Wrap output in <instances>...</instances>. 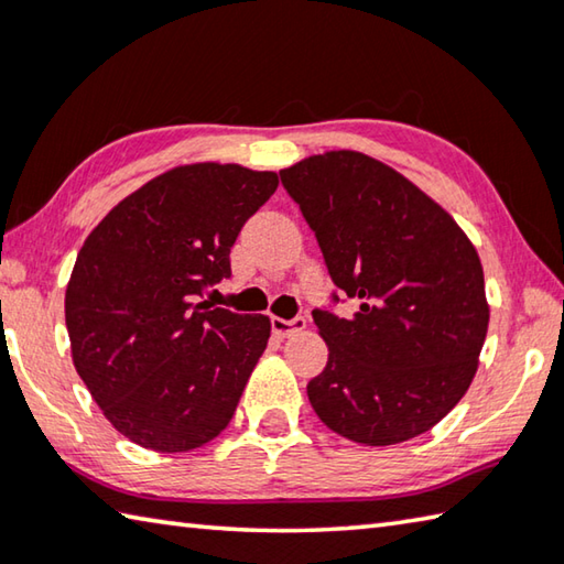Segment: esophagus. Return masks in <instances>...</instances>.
Listing matches in <instances>:
<instances>
[{
	"label": "esophagus",
	"instance_id": "esophagus-1",
	"mask_svg": "<svg viewBox=\"0 0 564 564\" xmlns=\"http://www.w3.org/2000/svg\"><path fill=\"white\" fill-rule=\"evenodd\" d=\"M272 334L276 339H288L292 337V334L302 332L304 327H307V322H304V317H294V319H282V317H272Z\"/></svg>",
	"mask_w": 564,
	"mask_h": 564
}]
</instances>
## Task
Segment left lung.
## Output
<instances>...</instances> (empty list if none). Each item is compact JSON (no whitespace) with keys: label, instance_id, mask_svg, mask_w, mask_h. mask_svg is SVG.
Wrapping results in <instances>:
<instances>
[{"label":"left lung","instance_id":"obj_1","mask_svg":"<svg viewBox=\"0 0 564 564\" xmlns=\"http://www.w3.org/2000/svg\"><path fill=\"white\" fill-rule=\"evenodd\" d=\"M280 177L332 282L359 304L349 319L312 312L329 347L307 383L314 413L364 446L421 436L476 377L490 319L476 247L438 203L364 153L310 155Z\"/></svg>","mask_w":564,"mask_h":564}]
</instances>
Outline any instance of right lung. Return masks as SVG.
Segmentation results:
<instances>
[{
    "label": "right lung",
    "instance_id": "right-lung-1",
    "mask_svg": "<svg viewBox=\"0 0 564 564\" xmlns=\"http://www.w3.org/2000/svg\"><path fill=\"white\" fill-rule=\"evenodd\" d=\"M276 183L272 171L235 163L181 165L86 237L66 288L74 367L138 446L193 451L230 423L270 319L197 297L230 276V247Z\"/></svg>",
    "mask_w": 564,
    "mask_h": 564
}]
</instances>
